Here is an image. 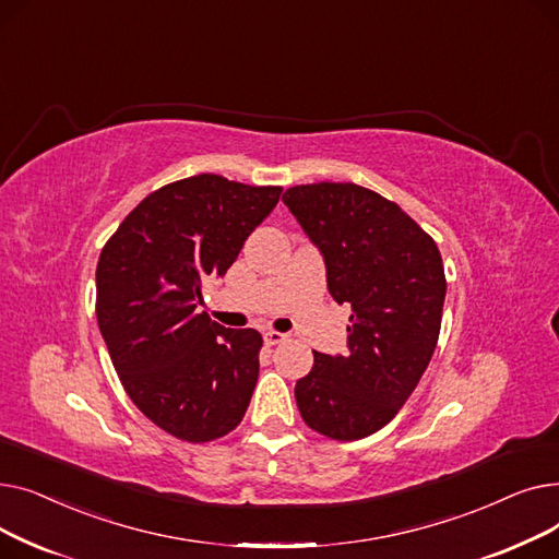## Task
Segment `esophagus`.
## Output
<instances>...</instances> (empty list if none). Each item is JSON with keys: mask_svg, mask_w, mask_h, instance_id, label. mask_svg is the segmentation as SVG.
Segmentation results:
<instances>
[{"mask_svg": "<svg viewBox=\"0 0 559 559\" xmlns=\"http://www.w3.org/2000/svg\"><path fill=\"white\" fill-rule=\"evenodd\" d=\"M262 340H264V344L274 346V344L285 342V340H287V335H285V333H278V331H264V333H262Z\"/></svg>", "mask_w": 559, "mask_h": 559, "instance_id": "1", "label": "esophagus"}]
</instances>
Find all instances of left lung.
<instances>
[{
  "label": "left lung",
  "instance_id": "obj_1",
  "mask_svg": "<svg viewBox=\"0 0 559 559\" xmlns=\"http://www.w3.org/2000/svg\"><path fill=\"white\" fill-rule=\"evenodd\" d=\"M283 203L324 258L331 297L350 306L348 354H314L297 405L312 430L350 442L394 419L435 354L442 255L396 203L356 183L295 186Z\"/></svg>",
  "mask_w": 559,
  "mask_h": 559
}]
</instances>
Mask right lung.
Masks as SVG:
<instances>
[{
	"mask_svg": "<svg viewBox=\"0 0 559 559\" xmlns=\"http://www.w3.org/2000/svg\"><path fill=\"white\" fill-rule=\"evenodd\" d=\"M283 188L217 174L142 199L102 249L97 321L140 413L186 442H211L247 413L262 337L197 314L201 283L224 276Z\"/></svg>",
	"mask_w": 559,
	"mask_h": 559,
	"instance_id": "1",
	"label": "right lung"
}]
</instances>
